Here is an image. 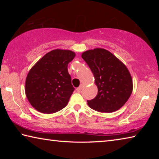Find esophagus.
<instances>
[{
  "instance_id": "34e87169",
  "label": "esophagus",
  "mask_w": 159,
  "mask_h": 159,
  "mask_svg": "<svg viewBox=\"0 0 159 159\" xmlns=\"http://www.w3.org/2000/svg\"><path fill=\"white\" fill-rule=\"evenodd\" d=\"M82 88H83V85H80L79 88H76V91H77L78 93H80V91H81Z\"/></svg>"
}]
</instances>
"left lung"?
<instances>
[{
    "label": "left lung",
    "mask_w": 159,
    "mask_h": 159,
    "mask_svg": "<svg viewBox=\"0 0 159 159\" xmlns=\"http://www.w3.org/2000/svg\"><path fill=\"white\" fill-rule=\"evenodd\" d=\"M82 58L92 71L98 88L95 98L87 100L88 106L104 113L119 109L133 91V80L127 67L112 53L102 48L85 51Z\"/></svg>",
    "instance_id": "1"
}]
</instances>
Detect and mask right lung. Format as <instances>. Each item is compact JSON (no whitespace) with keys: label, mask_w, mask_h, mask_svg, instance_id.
<instances>
[{"label":"right lung","mask_w":159,"mask_h":159,"mask_svg":"<svg viewBox=\"0 0 159 159\" xmlns=\"http://www.w3.org/2000/svg\"><path fill=\"white\" fill-rule=\"evenodd\" d=\"M75 55L71 50H52L29 71L25 93L31 106L37 111L52 114L66 106L74 90L67 66Z\"/></svg>","instance_id":"obj_1"}]
</instances>
